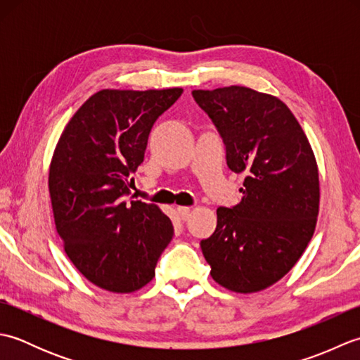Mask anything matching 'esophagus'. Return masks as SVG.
<instances>
[{"label": "esophagus", "mask_w": 360, "mask_h": 360, "mask_svg": "<svg viewBox=\"0 0 360 360\" xmlns=\"http://www.w3.org/2000/svg\"><path fill=\"white\" fill-rule=\"evenodd\" d=\"M178 213H179V218L182 221H187L190 218V209L188 207H178Z\"/></svg>", "instance_id": "34e87169"}]
</instances>
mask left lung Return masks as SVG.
Returning a JSON list of instances; mask_svg holds the SVG:
<instances>
[{
    "label": "left lung",
    "instance_id": "left-lung-1",
    "mask_svg": "<svg viewBox=\"0 0 360 360\" xmlns=\"http://www.w3.org/2000/svg\"><path fill=\"white\" fill-rule=\"evenodd\" d=\"M244 178L241 202L218 207L201 241L218 285L241 294L269 288L292 269L316 231L319 170L307 134L280 98L246 86L192 91Z\"/></svg>",
    "mask_w": 360,
    "mask_h": 360
}]
</instances>
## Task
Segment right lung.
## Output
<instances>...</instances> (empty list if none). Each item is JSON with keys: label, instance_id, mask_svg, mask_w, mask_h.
<instances>
[{"label": "right lung", "instance_id": "1", "mask_svg": "<svg viewBox=\"0 0 360 360\" xmlns=\"http://www.w3.org/2000/svg\"><path fill=\"white\" fill-rule=\"evenodd\" d=\"M181 94V88L98 91L68 122L53 151L49 193L65 252L83 277L110 292L150 283L173 238L158 205L125 196L153 125Z\"/></svg>", "mask_w": 360, "mask_h": 360}]
</instances>
